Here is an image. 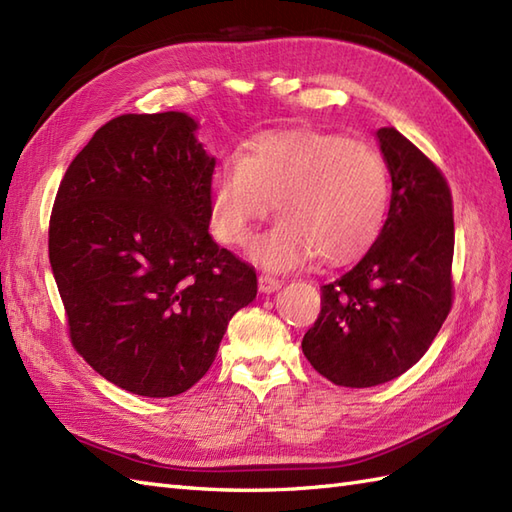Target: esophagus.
I'll use <instances>...</instances> for the list:
<instances>
[{"label":"esophagus","mask_w":512,"mask_h":512,"mask_svg":"<svg viewBox=\"0 0 512 512\" xmlns=\"http://www.w3.org/2000/svg\"><path fill=\"white\" fill-rule=\"evenodd\" d=\"M279 287H281V281H279V279L270 277V274H259V292L272 294V292H277Z\"/></svg>","instance_id":"obj_1"}]
</instances>
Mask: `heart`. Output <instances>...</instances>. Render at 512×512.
Here are the masks:
<instances>
[{
  "label": "heart",
  "instance_id": "obj_1",
  "mask_svg": "<svg viewBox=\"0 0 512 512\" xmlns=\"http://www.w3.org/2000/svg\"><path fill=\"white\" fill-rule=\"evenodd\" d=\"M389 192L385 157L368 142L320 129L268 131L214 170V231L222 244L244 246L277 203L283 220L251 246L257 264L292 270L316 255L344 266L376 242Z\"/></svg>",
  "mask_w": 512,
  "mask_h": 512
}]
</instances>
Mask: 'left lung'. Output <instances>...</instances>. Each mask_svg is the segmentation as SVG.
<instances>
[{"mask_svg":"<svg viewBox=\"0 0 512 512\" xmlns=\"http://www.w3.org/2000/svg\"><path fill=\"white\" fill-rule=\"evenodd\" d=\"M391 175L385 225L359 264L322 285L303 337L313 370L339 387H374L424 357L454 300L452 192L398 129L376 131Z\"/></svg>","mask_w":512,"mask_h":512,"instance_id":"1","label":"left lung"}]
</instances>
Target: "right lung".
<instances>
[{"mask_svg":"<svg viewBox=\"0 0 512 512\" xmlns=\"http://www.w3.org/2000/svg\"><path fill=\"white\" fill-rule=\"evenodd\" d=\"M183 112L121 114L64 173L49 218V261L73 348L106 381L147 398L199 383L255 270L220 248L216 160Z\"/></svg>","mask_w":512,"mask_h":512,"instance_id":"1","label":"right lung"}]
</instances>
